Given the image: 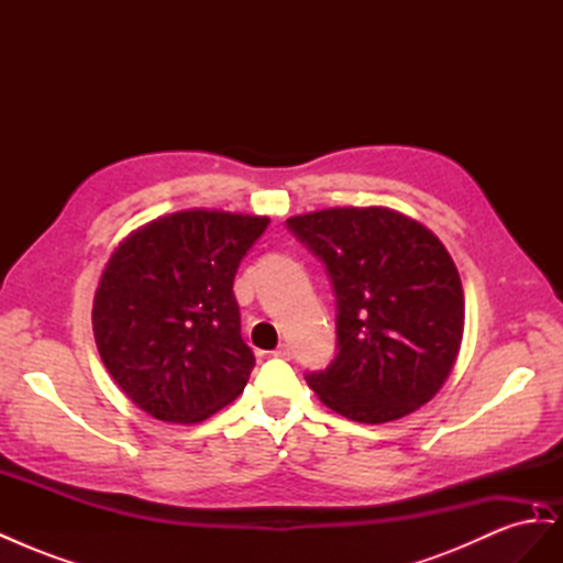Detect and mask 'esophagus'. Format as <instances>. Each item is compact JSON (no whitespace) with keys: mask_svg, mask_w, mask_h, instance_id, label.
I'll use <instances>...</instances> for the list:
<instances>
[{"mask_svg":"<svg viewBox=\"0 0 563 563\" xmlns=\"http://www.w3.org/2000/svg\"><path fill=\"white\" fill-rule=\"evenodd\" d=\"M275 356H282V360H294V347L291 345H279L275 352H272Z\"/></svg>","mask_w":563,"mask_h":563,"instance_id":"esophagus-1","label":"esophagus"}]
</instances>
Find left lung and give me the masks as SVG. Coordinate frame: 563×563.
Here are the masks:
<instances>
[{"label": "left lung", "mask_w": 563, "mask_h": 563, "mask_svg": "<svg viewBox=\"0 0 563 563\" xmlns=\"http://www.w3.org/2000/svg\"><path fill=\"white\" fill-rule=\"evenodd\" d=\"M329 272L338 354L305 376L319 399L356 422L413 413L446 383L463 343L465 296L455 263L418 220L383 207L286 220Z\"/></svg>", "instance_id": "obj_1"}]
</instances>
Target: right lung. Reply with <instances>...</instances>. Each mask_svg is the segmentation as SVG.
Instances as JSON below:
<instances>
[{
  "label": "right lung",
  "instance_id": "1",
  "mask_svg": "<svg viewBox=\"0 0 563 563\" xmlns=\"http://www.w3.org/2000/svg\"><path fill=\"white\" fill-rule=\"evenodd\" d=\"M267 216L178 211L114 249L93 298V335L124 395L164 422H201L244 391L255 356L232 294Z\"/></svg>",
  "mask_w": 563,
  "mask_h": 563
}]
</instances>
